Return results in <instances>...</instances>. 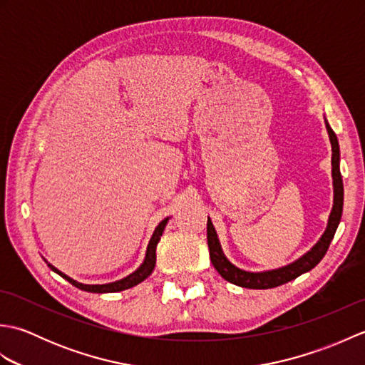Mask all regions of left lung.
Instances as JSON below:
<instances>
[{"label":"left lung","mask_w":365,"mask_h":365,"mask_svg":"<svg viewBox=\"0 0 365 365\" xmlns=\"http://www.w3.org/2000/svg\"><path fill=\"white\" fill-rule=\"evenodd\" d=\"M327 123V130L329 135V141L332 147V185H334V205H332V210L328 220V227L324 230L322 238L317 242V245L312 247L311 251H307L302 257L294 260L290 265L281 267L277 269H268V271H260V273H251V271L240 269L238 267L232 265V263L226 259L224 255L218 235H216V230L213 224L208 218L207 221V242H208V251H210V260L213 263L215 269L229 281L230 284H235L238 287H245V289H273V287L282 285L285 282H290L293 279H297L302 273H307L311 271L317 263L324 257L328 247L334 238V234L337 230V226L342 218V210H344V182H342V174H340V150H339V141L337 136L332 128L329 127L328 120L324 119Z\"/></svg>","instance_id":"1"}]
</instances>
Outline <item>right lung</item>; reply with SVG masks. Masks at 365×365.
<instances>
[{
	"label": "right lung",
	"mask_w": 365,
	"mask_h": 365,
	"mask_svg": "<svg viewBox=\"0 0 365 365\" xmlns=\"http://www.w3.org/2000/svg\"><path fill=\"white\" fill-rule=\"evenodd\" d=\"M168 220L169 218H165L163 220L157 229H155L153 235L150 238L149 245H147V252H145V259L143 262V265L139 267L135 273L128 274L127 277L120 279V281H115V282H110V284H102V285H89V284H81V282H76L73 281L72 277H68L67 274L61 273V271L58 268H54L53 265L48 267L54 271V273H58L61 277H64L66 281L71 282L72 285H75L76 289L80 290H84V292H91V293H114V292H122V290H127V289H131V287L138 285L139 282H143L144 279L149 277L152 274V271L155 268V262H157V245L160 242V238L163 235V230H165L166 224H168Z\"/></svg>",
	"instance_id": "1"
}]
</instances>
